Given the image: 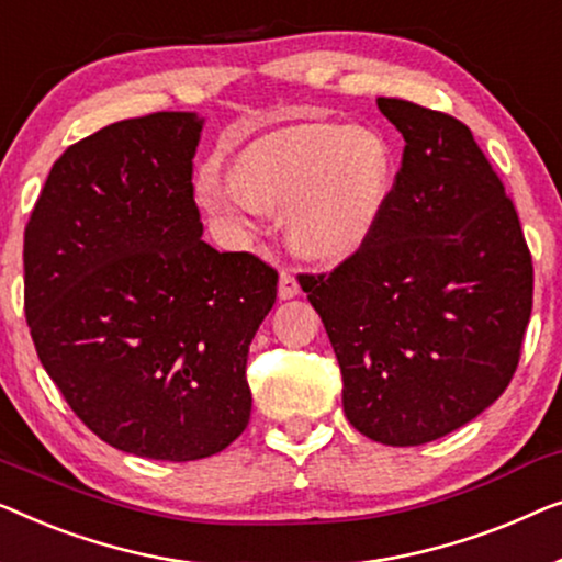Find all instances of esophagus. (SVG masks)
<instances>
[{
  "label": "esophagus",
  "mask_w": 562,
  "mask_h": 562,
  "mask_svg": "<svg viewBox=\"0 0 562 562\" xmlns=\"http://www.w3.org/2000/svg\"><path fill=\"white\" fill-rule=\"evenodd\" d=\"M300 292V284H297V280H295V272L290 270V267H282L280 270V288H278V295L282 297V300H290V297H295Z\"/></svg>",
  "instance_id": "34e87169"
}]
</instances>
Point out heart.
I'll list each match as a JSON object with an SVG mask.
<instances>
[{
	"label": "heart",
	"mask_w": 562,
	"mask_h": 562,
	"mask_svg": "<svg viewBox=\"0 0 562 562\" xmlns=\"http://www.w3.org/2000/svg\"><path fill=\"white\" fill-rule=\"evenodd\" d=\"M390 147L346 124H297L251 142L234 176L205 168L199 201L236 234L251 236L267 211H288V239L315 262H341L374 234L390 191Z\"/></svg>",
	"instance_id": "b5f03b06"
}]
</instances>
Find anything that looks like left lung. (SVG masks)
Masks as SVG:
<instances>
[{
    "label": "left lung",
    "mask_w": 562,
    "mask_h": 562,
    "mask_svg": "<svg viewBox=\"0 0 562 562\" xmlns=\"http://www.w3.org/2000/svg\"><path fill=\"white\" fill-rule=\"evenodd\" d=\"M405 137L369 241L300 274L344 376V413L384 446H423L484 413L515 376L532 257L515 203L463 122L376 99Z\"/></svg>",
    "instance_id": "8db88e82"
}]
</instances>
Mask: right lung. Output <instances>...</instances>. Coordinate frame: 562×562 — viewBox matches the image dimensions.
I'll return each mask as SVG.
<instances>
[{"mask_svg": "<svg viewBox=\"0 0 562 562\" xmlns=\"http://www.w3.org/2000/svg\"><path fill=\"white\" fill-rule=\"evenodd\" d=\"M203 120L109 124L55 160L25 226V318L70 409L109 446L199 461L249 423L247 353L278 272L201 239Z\"/></svg>", "mask_w": 562, "mask_h": 562, "instance_id": "obj_1", "label": "right lung"}]
</instances>
